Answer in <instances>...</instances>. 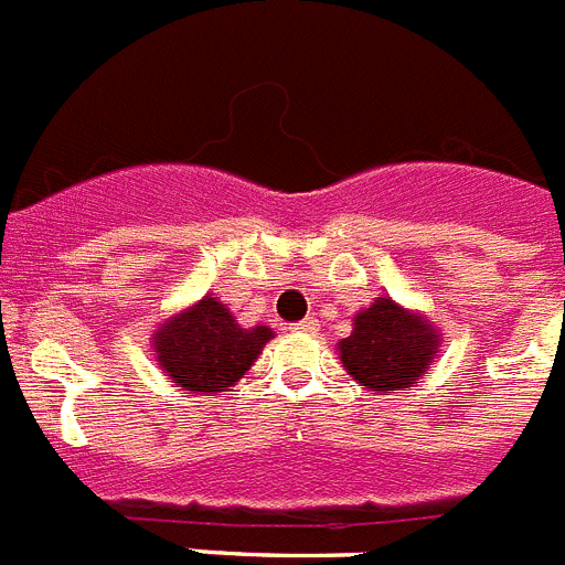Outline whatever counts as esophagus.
<instances>
[{
  "label": "esophagus",
  "mask_w": 565,
  "mask_h": 565,
  "mask_svg": "<svg viewBox=\"0 0 565 565\" xmlns=\"http://www.w3.org/2000/svg\"><path fill=\"white\" fill-rule=\"evenodd\" d=\"M294 331H299V333H317V319L306 317V319H302V322H297V326H294Z\"/></svg>",
  "instance_id": "34e87169"
}]
</instances>
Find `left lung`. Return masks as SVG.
<instances>
[{
    "mask_svg": "<svg viewBox=\"0 0 565 565\" xmlns=\"http://www.w3.org/2000/svg\"><path fill=\"white\" fill-rule=\"evenodd\" d=\"M441 348V331L424 313L376 297L353 317L351 337L337 344L339 362L367 391L416 387Z\"/></svg>",
    "mask_w": 565,
    "mask_h": 565,
    "instance_id": "8db88e82",
    "label": "left lung"
}]
</instances>
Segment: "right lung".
Segmentation results:
<instances>
[{
	"instance_id": "add662e5",
	"label": "right lung",
	"mask_w": 565,
	"mask_h": 565,
	"mask_svg": "<svg viewBox=\"0 0 565 565\" xmlns=\"http://www.w3.org/2000/svg\"><path fill=\"white\" fill-rule=\"evenodd\" d=\"M268 339L271 328H243L221 299L206 294L163 319L152 333V356L183 391L223 393L246 376Z\"/></svg>"
}]
</instances>
